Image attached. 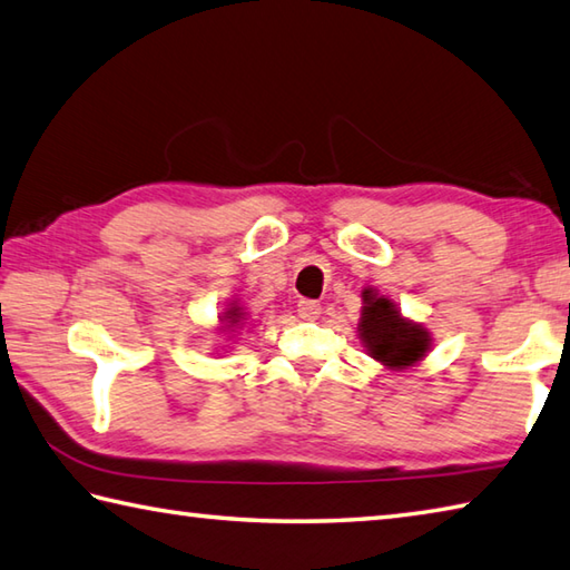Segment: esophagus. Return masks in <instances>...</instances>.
Listing matches in <instances>:
<instances>
[{
	"instance_id": "34e87169",
	"label": "esophagus",
	"mask_w": 570,
	"mask_h": 570,
	"mask_svg": "<svg viewBox=\"0 0 570 570\" xmlns=\"http://www.w3.org/2000/svg\"><path fill=\"white\" fill-rule=\"evenodd\" d=\"M322 313L320 303H315V299H299L297 303V315L303 320H317Z\"/></svg>"
}]
</instances>
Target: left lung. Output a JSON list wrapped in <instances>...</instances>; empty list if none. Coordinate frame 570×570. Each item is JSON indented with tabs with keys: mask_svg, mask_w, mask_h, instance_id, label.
Listing matches in <instances>:
<instances>
[{
	"mask_svg": "<svg viewBox=\"0 0 570 570\" xmlns=\"http://www.w3.org/2000/svg\"><path fill=\"white\" fill-rule=\"evenodd\" d=\"M362 299L364 307L357 330L374 360H380L384 367L404 370L424 357L429 335L422 327L406 322L384 295L364 289Z\"/></svg>",
	"mask_w": 570,
	"mask_h": 570,
	"instance_id": "left-lung-1",
	"label": "left lung"
}]
</instances>
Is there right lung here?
<instances>
[{
  "label": "right lung",
  "instance_id": "add662e5",
  "mask_svg": "<svg viewBox=\"0 0 570 570\" xmlns=\"http://www.w3.org/2000/svg\"><path fill=\"white\" fill-rule=\"evenodd\" d=\"M240 315H243V313H240V307H230L228 313H225V320H228L230 325H238V322H240ZM230 325H228V327H230Z\"/></svg>",
  "mask_w": 570,
  "mask_h": 570
}]
</instances>
